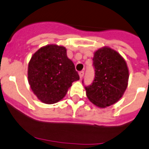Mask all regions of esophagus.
I'll return each instance as SVG.
<instances>
[{"label":"esophagus","mask_w":149,"mask_h":149,"mask_svg":"<svg viewBox=\"0 0 149 149\" xmlns=\"http://www.w3.org/2000/svg\"><path fill=\"white\" fill-rule=\"evenodd\" d=\"M79 77L82 78L84 76V71H80L79 72Z\"/></svg>","instance_id":"34e87169"}]
</instances>
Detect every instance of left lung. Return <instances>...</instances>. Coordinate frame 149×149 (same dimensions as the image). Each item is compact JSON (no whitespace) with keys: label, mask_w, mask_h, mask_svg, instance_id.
I'll return each mask as SVG.
<instances>
[{"label":"left lung","mask_w":149,"mask_h":149,"mask_svg":"<svg viewBox=\"0 0 149 149\" xmlns=\"http://www.w3.org/2000/svg\"><path fill=\"white\" fill-rule=\"evenodd\" d=\"M93 61L95 78L85 87L86 95L94 105L106 108L122 98L127 87L129 71L122 56L109 47L97 50Z\"/></svg>","instance_id":"8db88e82"}]
</instances>
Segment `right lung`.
I'll return each mask as SVG.
<instances>
[{
	"label": "right lung",
	"instance_id": "right-lung-1",
	"mask_svg": "<svg viewBox=\"0 0 149 149\" xmlns=\"http://www.w3.org/2000/svg\"><path fill=\"white\" fill-rule=\"evenodd\" d=\"M27 76L34 94L47 104L61 101L72 82L79 79L65 47L53 44L42 47L32 55Z\"/></svg>",
	"mask_w": 149,
	"mask_h": 149
}]
</instances>
